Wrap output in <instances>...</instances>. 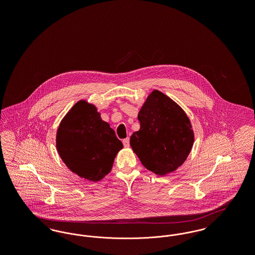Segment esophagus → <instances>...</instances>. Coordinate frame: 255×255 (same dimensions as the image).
<instances>
[{
    "label": "esophagus",
    "mask_w": 255,
    "mask_h": 255,
    "mask_svg": "<svg viewBox=\"0 0 255 255\" xmlns=\"http://www.w3.org/2000/svg\"><path fill=\"white\" fill-rule=\"evenodd\" d=\"M122 142H123L124 147H129V146H130V139H129V137L124 138V139L122 140Z\"/></svg>",
    "instance_id": "esophagus-1"
}]
</instances>
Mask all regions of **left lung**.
<instances>
[{"mask_svg": "<svg viewBox=\"0 0 255 255\" xmlns=\"http://www.w3.org/2000/svg\"><path fill=\"white\" fill-rule=\"evenodd\" d=\"M140 129L130 145L146 169L164 176L181 166L194 142L190 121L183 110L157 90L138 113Z\"/></svg>", "mask_w": 255, "mask_h": 255, "instance_id": "obj_1", "label": "left lung"}]
</instances>
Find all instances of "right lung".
<instances>
[{
    "mask_svg": "<svg viewBox=\"0 0 255 255\" xmlns=\"http://www.w3.org/2000/svg\"><path fill=\"white\" fill-rule=\"evenodd\" d=\"M56 147L68 168L81 178L97 182L109 174L123 144L109 124L101 120L97 108L82 100L61 122Z\"/></svg>",
    "mask_w": 255,
    "mask_h": 255,
    "instance_id": "obj_1",
    "label": "right lung"
}]
</instances>
